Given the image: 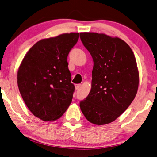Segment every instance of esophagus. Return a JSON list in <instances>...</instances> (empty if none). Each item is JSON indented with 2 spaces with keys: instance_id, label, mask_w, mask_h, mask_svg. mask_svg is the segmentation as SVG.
Instances as JSON below:
<instances>
[{
  "instance_id": "1",
  "label": "esophagus",
  "mask_w": 157,
  "mask_h": 157,
  "mask_svg": "<svg viewBox=\"0 0 157 157\" xmlns=\"http://www.w3.org/2000/svg\"><path fill=\"white\" fill-rule=\"evenodd\" d=\"M81 86L80 84H75V89H78L79 87Z\"/></svg>"
}]
</instances>
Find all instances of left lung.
Instances as JSON below:
<instances>
[{"label": "left lung", "mask_w": 157, "mask_h": 157, "mask_svg": "<svg viewBox=\"0 0 157 157\" xmlns=\"http://www.w3.org/2000/svg\"><path fill=\"white\" fill-rule=\"evenodd\" d=\"M79 34L94 61L91 91L79 107L89 122L111 123L128 108L138 91L135 56L128 44L117 37L91 32Z\"/></svg>", "instance_id": "1"}]
</instances>
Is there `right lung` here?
<instances>
[{"label": "right lung", "mask_w": 157, "mask_h": 157, "mask_svg": "<svg viewBox=\"0 0 157 157\" xmlns=\"http://www.w3.org/2000/svg\"><path fill=\"white\" fill-rule=\"evenodd\" d=\"M79 33L61 34L43 39L24 57L17 72V84L27 108L44 121L60 118L72 102L67 57L77 43Z\"/></svg>", "instance_id": "right-lung-1"}]
</instances>
